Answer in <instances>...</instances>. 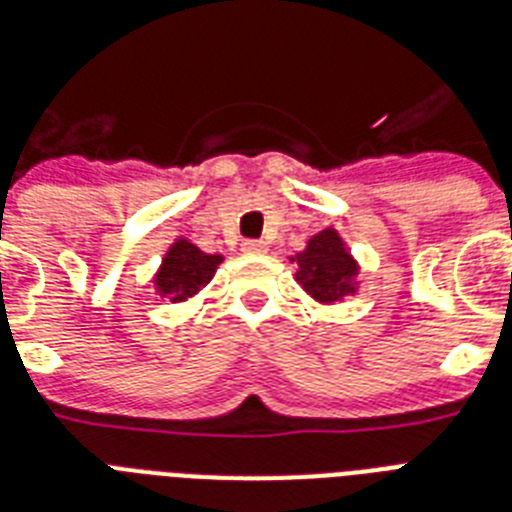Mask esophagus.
Wrapping results in <instances>:
<instances>
[{
	"mask_svg": "<svg viewBox=\"0 0 512 512\" xmlns=\"http://www.w3.org/2000/svg\"><path fill=\"white\" fill-rule=\"evenodd\" d=\"M243 251H246V253H264L266 243H264V240H243Z\"/></svg>",
	"mask_w": 512,
	"mask_h": 512,
	"instance_id": "34e87169",
	"label": "esophagus"
}]
</instances>
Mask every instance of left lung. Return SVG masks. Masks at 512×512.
Here are the masks:
<instances>
[{
	"instance_id": "obj_1",
	"label": "left lung",
	"mask_w": 512,
	"mask_h": 512,
	"mask_svg": "<svg viewBox=\"0 0 512 512\" xmlns=\"http://www.w3.org/2000/svg\"><path fill=\"white\" fill-rule=\"evenodd\" d=\"M293 261H298L295 280L319 303H337L345 295L356 293L353 280L358 274V264L345 251V243L332 227L308 240L306 251L298 253Z\"/></svg>"
}]
</instances>
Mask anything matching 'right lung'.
<instances>
[{
  "label": "right lung",
  "mask_w": 512,
  "mask_h": 512,
  "mask_svg": "<svg viewBox=\"0 0 512 512\" xmlns=\"http://www.w3.org/2000/svg\"><path fill=\"white\" fill-rule=\"evenodd\" d=\"M222 256H211L196 248L188 240H175L162 261V269L156 274V290L159 295H170L172 303H180L190 295H196L206 282L214 277Z\"/></svg>",
  "instance_id": "1"
}]
</instances>
